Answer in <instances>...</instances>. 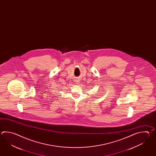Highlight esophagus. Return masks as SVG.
Segmentation results:
<instances>
[{"label": "esophagus", "mask_w": 156, "mask_h": 156, "mask_svg": "<svg viewBox=\"0 0 156 156\" xmlns=\"http://www.w3.org/2000/svg\"><path fill=\"white\" fill-rule=\"evenodd\" d=\"M79 83V81H77L76 83H77V84H78V83Z\"/></svg>", "instance_id": "esophagus-1"}]
</instances>
